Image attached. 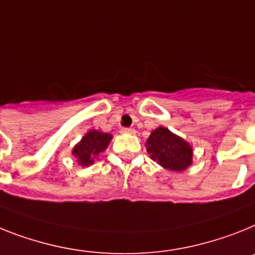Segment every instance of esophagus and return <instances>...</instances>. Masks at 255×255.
Instances as JSON below:
<instances>
[{
	"label": "esophagus",
	"instance_id": "obj_1",
	"mask_svg": "<svg viewBox=\"0 0 255 255\" xmlns=\"http://www.w3.org/2000/svg\"><path fill=\"white\" fill-rule=\"evenodd\" d=\"M134 129L133 128H122V133H129V134H134Z\"/></svg>",
	"mask_w": 255,
	"mask_h": 255
}]
</instances>
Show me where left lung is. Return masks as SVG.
Returning a JSON list of instances; mask_svg holds the SVG:
<instances>
[{
	"instance_id": "left-lung-1",
	"label": "left lung",
	"mask_w": 255,
	"mask_h": 255,
	"mask_svg": "<svg viewBox=\"0 0 255 255\" xmlns=\"http://www.w3.org/2000/svg\"><path fill=\"white\" fill-rule=\"evenodd\" d=\"M150 158L162 167L171 171H184L192 164L193 149L189 142L179 137L166 127H158L146 141Z\"/></svg>"
}]
</instances>
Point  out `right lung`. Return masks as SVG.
I'll list each match as a JSON object with an SVG mask.
<instances>
[{
    "label": "right lung",
    "instance_id": "add662e5",
    "mask_svg": "<svg viewBox=\"0 0 255 255\" xmlns=\"http://www.w3.org/2000/svg\"><path fill=\"white\" fill-rule=\"evenodd\" d=\"M111 138L113 136L110 133L91 129L75 145L72 154L80 166H91L95 163V159H97L98 155L106 150Z\"/></svg>",
    "mask_w": 255,
    "mask_h": 255
}]
</instances>
